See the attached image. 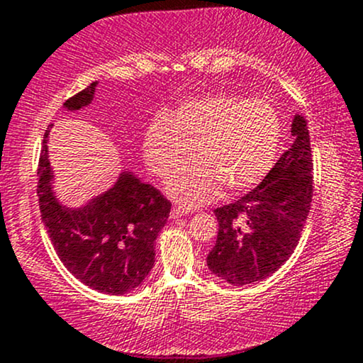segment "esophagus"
Here are the masks:
<instances>
[{"label":"esophagus","instance_id":"obj_1","mask_svg":"<svg viewBox=\"0 0 363 363\" xmlns=\"http://www.w3.org/2000/svg\"><path fill=\"white\" fill-rule=\"evenodd\" d=\"M185 214H186V211L180 206H173V209H171V218H182V216H185Z\"/></svg>","mask_w":363,"mask_h":363}]
</instances>
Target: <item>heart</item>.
<instances>
[{"mask_svg":"<svg viewBox=\"0 0 363 363\" xmlns=\"http://www.w3.org/2000/svg\"><path fill=\"white\" fill-rule=\"evenodd\" d=\"M281 138V120L264 99L209 94L183 101L173 115L161 111L144 135L149 169L166 178L192 152L197 160L174 171L168 192L189 207L207 202L219 185L228 192L254 186L269 173Z\"/></svg>","mask_w":363,"mask_h":363,"instance_id":"obj_1","label":"heart"}]
</instances>
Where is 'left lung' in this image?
<instances>
[{"label": "left lung", "mask_w": 363, "mask_h": 363, "mask_svg": "<svg viewBox=\"0 0 363 363\" xmlns=\"http://www.w3.org/2000/svg\"><path fill=\"white\" fill-rule=\"evenodd\" d=\"M295 137L257 189L214 209L219 230L207 266L235 286L254 284L278 271L300 242L313 192L307 120L296 115Z\"/></svg>", "instance_id": "left-lung-1"}]
</instances>
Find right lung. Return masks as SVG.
<instances>
[{"label":"right lung","instance_id":"1","mask_svg":"<svg viewBox=\"0 0 363 363\" xmlns=\"http://www.w3.org/2000/svg\"><path fill=\"white\" fill-rule=\"evenodd\" d=\"M97 82L65 101V108H84L92 101ZM48 133L38 166V197L43 223L61 262L85 286L108 295L137 288L154 266V245L164 228L171 202L152 185L130 173L118 178L108 192L82 209H68L51 190Z\"/></svg>","mask_w":363,"mask_h":363}]
</instances>
